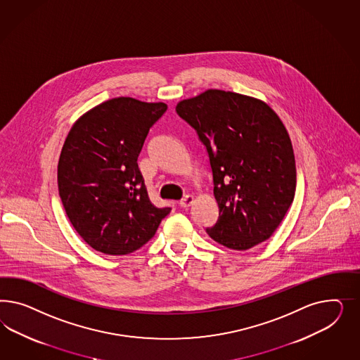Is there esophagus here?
I'll use <instances>...</instances> for the list:
<instances>
[{"instance_id": "obj_1", "label": "esophagus", "mask_w": 360, "mask_h": 360, "mask_svg": "<svg viewBox=\"0 0 360 360\" xmlns=\"http://www.w3.org/2000/svg\"><path fill=\"white\" fill-rule=\"evenodd\" d=\"M193 202H194V196L186 195L185 198L179 202V206L182 208H188L193 205Z\"/></svg>"}]
</instances>
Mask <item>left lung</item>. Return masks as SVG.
I'll return each instance as SVG.
<instances>
[{
    "label": "left lung",
    "mask_w": 360,
    "mask_h": 360,
    "mask_svg": "<svg viewBox=\"0 0 360 360\" xmlns=\"http://www.w3.org/2000/svg\"><path fill=\"white\" fill-rule=\"evenodd\" d=\"M176 113L207 148L219 219L208 236L235 251L269 239L295 199L293 146L265 101L207 89L181 100Z\"/></svg>",
    "instance_id": "1"
}]
</instances>
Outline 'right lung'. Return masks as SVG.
Segmentation results:
<instances>
[{"mask_svg": "<svg viewBox=\"0 0 360 360\" xmlns=\"http://www.w3.org/2000/svg\"><path fill=\"white\" fill-rule=\"evenodd\" d=\"M166 109L165 103L110 98L68 131L58 164L59 195L71 224L95 251L140 250L170 212L150 202L137 164L148 131Z\"/></svg>", "mask_w": 360, "mask_h": 360, "instance_id": "obj_1", "label": "right lung"}]
</instances>
